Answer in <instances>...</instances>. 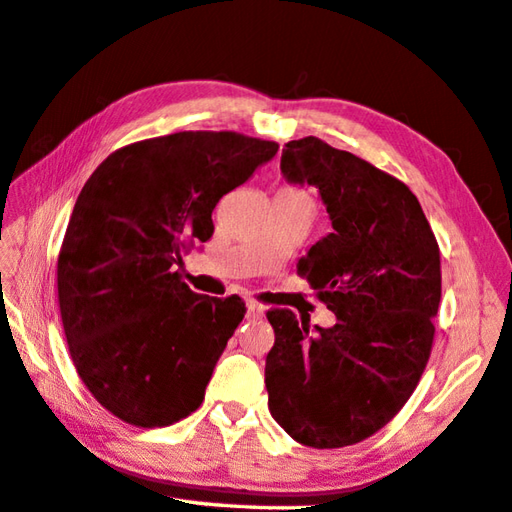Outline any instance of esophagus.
Returning <instances> with one entry per match:
<instances>
[{"label": "esophagus", "mask_w": 512, "mask_h": 512, "mask_svg": "<svg viewBox=\"0 0 512 512\" xmlns=\"http://www.w3.org/2000/svg\"><path fill=\"white\" fill-rule=\"evenodd\" d=\"M246 315H248V318H253V320H255V318H262V315H264V306L250 300V302H246Z\"/></svg>", "instance_id": "esophagus-1"}]
</instances>
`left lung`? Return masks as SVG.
<instances>
[{
	"mask_svg": "<svg viewBox=\"0 0 512 512\" xmlns=\"http://www.w3.org/2000/svg\"><path fill=\"white\" fill-rule=\"evenodd\" d=\"M280 167L327 206L331 232L297 275L338 322L311 329L288 309L266 313L268 410L297 443L345 448L392 421L421 380L441 302L439 244L412 190L356 154L306 136L286 143Z\"/></svg>",
	"mask_w": 512,
	"mask_h": 512,
	"instance_id": "8db88e82",
	"label": "left lung"
}]
</instances>
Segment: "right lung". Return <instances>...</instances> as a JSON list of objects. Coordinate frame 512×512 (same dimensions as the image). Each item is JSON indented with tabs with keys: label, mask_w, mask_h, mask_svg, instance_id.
Here are the masks:
<instances>
[{
	"label": "right lung",
	"mask_w": 512,
	"mask_h": 512,
	"mask_svg": "<svg viewBox=\"0 0 512 512\" xmlns=\"http://www.w3.org/2000/svg\"><path fill=\"white\" fill-rule=\"evenodd\" d=\"M280 145L179 132L109 154L73 206L58 257L64 336L78 376L120 421L165 427L201 405L246 306L190 291L183 253L212 210Z\"/></svg>",
	"instance_id": "obj_1"
}]
</instances>
